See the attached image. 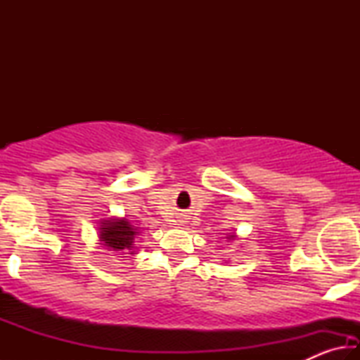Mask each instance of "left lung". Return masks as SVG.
<instances>
[{
  "label": "left lung",
  "mask_w": 360,
  "mask_h": 360,
  "mask_svg": "<svg viewBox=\"0 0 360 360\" xmlns=\"http://www.w3.org/2000/svg\"><path fill=\"white\" fill-rule=\"evenodd\" d=\"M225 238H227V241H235V240H238V235H236L233 231V233H229L227 236H225ZM225 264H227V260H225Z\"/></svg>",
  "instance_id": "1"
}]
</instances>
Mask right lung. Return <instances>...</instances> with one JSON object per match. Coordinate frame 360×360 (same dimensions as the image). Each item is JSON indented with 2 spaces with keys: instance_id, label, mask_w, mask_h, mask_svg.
<instances>
[{
  "instance_id": "1",
  "label": "right lung",
  "mask_w": 360,
  "mask_h": 360,
  "mask_svg": "<svg viewBox=\"0 0 360 360\" xmlns=\"http://www.w3.org/2000/svg\"><path fill=\"white\" fill-rule=\"evenodd\" d=\"M138 235H141V227H135L125 216H111L100 221L98 245L108 251H130L129 254H133Z\"/></svg>"
}]
</instances>
